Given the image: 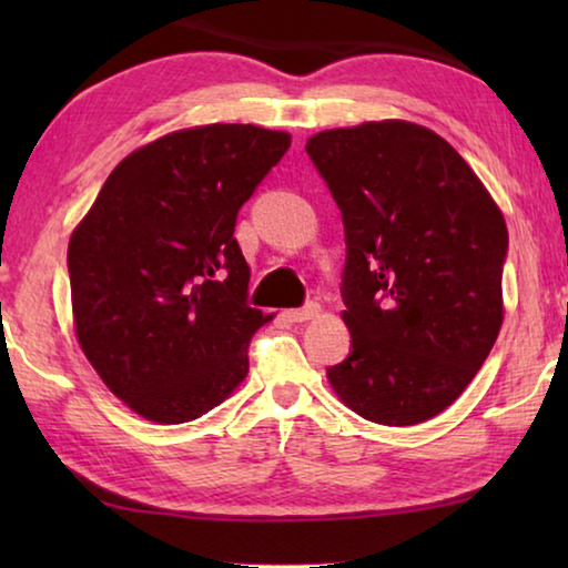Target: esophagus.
I'll use <instances>...</instances> for the list:
<instances>
[{
    "instance_id": "obj_1",
    "label": "esophagus",
    "mask_w": 568,
    "mask_h": 568,
    "mask_svg": "<svg viewBox=\"0 0 568 568\" xmlns=\"http://www.w3.org/2000/svg\"><path fill=\"white\" fill-rule=\"evenodd\" d=\"M287 321L291 323H305V321H313L321 315V305L318 303H307L305 307H295V311H287Z\"/></svg>"
}]
</instances>
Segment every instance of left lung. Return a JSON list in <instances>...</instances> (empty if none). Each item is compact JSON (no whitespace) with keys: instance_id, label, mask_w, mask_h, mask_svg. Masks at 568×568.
Masks as SVG:
<instances>
[{"instance_id":"1","label":"left lung","mask_w":568,"mask_h":568,"mask_svg":"<svg viewBox=\"0 0 568 568\" xmlns=\"http://www.w3.org/2000/svg\"><path fill=\"white\" fill-rule=\"evenodd\" d=\"M305 150L348 247L353 351L328 368L331 388L381 426L430 420L466 390L501 331V210L468 162L416 122L323 130Z\"/></svg>"}]
</instances>
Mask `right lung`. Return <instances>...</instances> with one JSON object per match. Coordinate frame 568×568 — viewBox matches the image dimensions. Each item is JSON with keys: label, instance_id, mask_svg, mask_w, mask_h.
Listing matches in <instances>:
<instances>
[{"label": "right lung", "instance_id": "add662e5", "mask_svg": "<svg viewBox=\"0 0 568 568\" xmlns=\"http://www.w3.org/2000/svg\"><path fill=\"white\" fill-rule=\"evenodd\" d=\"M291 148L257 124H200L130 152L67 247L74 335L124 406L175 426L247 376L273 315L245 303L237 210Z\"/></svg>", "mask_w": 568, "mask_h": 568}]
</instances>
